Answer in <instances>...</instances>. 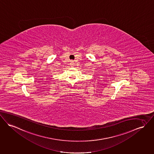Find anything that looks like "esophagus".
I'll return each mask as SVG.
<instances>
[{
  "label": "esophagus",
  "instance_id": "esophagus-1",
  "mask_svg": "<svg viewBox=\"0 0 154 154\" xmlns=\"http://www.w3.org/2000/svg\"><path fill=\"white\" fill-rule=\"evenodd\" d=\"M70 65H71L72 66H73L74 65V62H73V61H72V62H71V63H70Z\"/></svg>",
  "mask_w": 154,
  "mask_h": 154
}]
</instances>
